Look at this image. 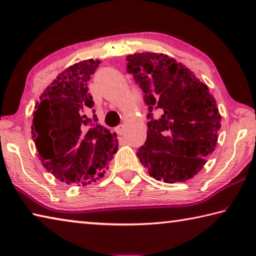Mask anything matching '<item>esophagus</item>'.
<instances>
[{
    "label": "esophagus",
    "mask_w": 256,
    "mask_h": 256,
    "mask_svg": "<svg viewBox=\"0 0 256 256\" xmlns=\"http://www.w3.org/2000/svg\"><path fill=\"white\" fill-rule=\"evenodd\" d=\"M124 131H125L124 125H118V126L115 128V132L118 133V136H122V134H124Z\"/></svg>",
    "instance_id": "esophagus-1"
}]
</instances>
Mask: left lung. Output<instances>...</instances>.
<instances>
[{
	"instance_id": "8db88e82",
	"label": "left lung",
	"mask_w": 256,
	"mask_h": 256,
	"mask_svg": "<svg viewBox=\"0 0 256 256\" xmlns=\"http://www.w3.org/2000/svg\"><path fill=\"white\" fill-rule=\"evenodd\" d=\"M126 60L149 110L146 140L136 156L157 180L174 184L192 178L218 141L222 116L216 99L206 84L170 56L138 53ZM154 110L162 114L157 120Z\"/></svg>"
}]
</instances>
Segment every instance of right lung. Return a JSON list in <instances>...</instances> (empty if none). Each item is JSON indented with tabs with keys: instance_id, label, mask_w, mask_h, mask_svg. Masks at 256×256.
I'll return each instance as SVG.
<instances>
[{
	"instance_id": "add662e5",
	"label": "right lung",
	"mask_w": 256,
	"mask_h": 256,
	"mask_svg": "<svg viewBox=\"0 0 256 256\" xmlns=\"http://www.w3.org/2000/svg\"><path fill=\"white\" fill-rule=\"evenodd\" d=\"M100 62L86 60L56 76L36 104L32 133L42 166L66 184L86 185L105 174L118 151L116 133L88 118V81ZM94 112V110H92Z\"/></svg>"
}]
</instances>
